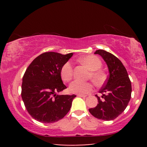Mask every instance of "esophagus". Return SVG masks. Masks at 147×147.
I'll list each match as a JSON object with an SVG mask.
<instances>
[{
    "label": "esophagus",
    "mask_w": 147,
    "mask_h": 147,
    "mask_svg": "<svg viewBox=\"0 0 147 147\" xmlns=\"http://www.w3.org/2000/svg\"><path fill=\"white\" fill-rule=\"evenodd\" d=\"M77 96H78V97H81V98H86L87 96H86V95H82V94H78Z\"/></svg>",
    "instance_id": "esophagus-1"
}]
</instances>
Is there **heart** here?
I'll return each mask as SVG.
<instances>
[{"instance_id": "1", "label": "heart", "mask_w": 147, "mask_h": 147, "mask_svg": "<svg viewBox=\"0 0 147 147\" xmlns=\"http://www.w3.org/2000/svg\"><path fill=\"white\" fill-rule=\"evenodd\" d=\"M82 63L85 65L91 72L90 77L96 85L100 86L103 84L105 76L100 69L102 67V61L95 55H86L80 59ZM61 79L64 82H69L73 78V65L71 62L67 61L62 66L60 71ZM93 86L90 82H83L75 80L69 85L70 92L78 94H86L92 92Z\"/></svg>"}]
</instances>
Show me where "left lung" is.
Masks as SVG:
<instances>
[{
	"label": "left lung",
	"instance_id": "obj_1",
	"mask_svg": "<svg viewBox=\"0 0 147 147\" xmlns=\"http://www.w3.org/2000/svg\"><path fill=\"white\" fill-rule=\"evenodd\" d=\"M103 58L109 70L107 81L100 90L102 97L96 95L98 104L90 108L92 116L103 120H112L124 112L131 98L132 86L127 71L119 59L102 49L96 51Z\"/></svg>",
	"mask_w": 147,
	"mask_h": 147
}]
</instances>
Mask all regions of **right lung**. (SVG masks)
Segmentation results:
<instances>
[{
  "mask_svg": "<svg viewBox=\"0 0 147 147\" xmlns=\"http://www.w3.org/2000/svg\"><path fill=\"white\" fill-rule=\"evenodd\" d=\"M73 53L45 52L31 62L23 78L21 96L29 114L37 121L53 123L61 120L71 108L76 95H58L67 87L60 71Z\"/></svg>",
  "mask_w": 147,
  "mask_h": 147,
  "instance_id": "right-lung-1",
  "label": "right lung"
}]
</instances>
